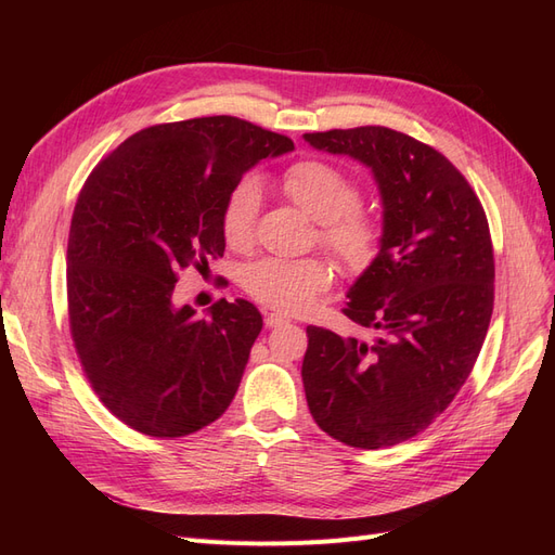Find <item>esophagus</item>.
<instances>
[{"instance_id":"esophagus-1","label":"esophagus","mask_w":555,"mask_h":555,"mask_svg":"<svg viewBox=\"0 0 555 555\" xmlns=\"http://www.w3.org/2000/svg\"><path fill=\"white\" fill-rule=\"evenodd\" d=\"M287 322H289V317H284V314H280V312H268V314H266V326H268V328L282 326V324H287Z\"/></svg>"}]
</instances>
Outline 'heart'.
Wrapping results in <instances>:
<instances>
[{
	"mask_svg": "<svg viewBox=\"0 0 555 555\" xmlns=\"http://www.w3.org/2000/svg\"><path fill=\"white\" fill-rule=\"evenodd\" d=\"M282 188L294 204L319 222V238L347 271H363L379 255L382 224L373 212L357 206L359 188L338 166L319 159L292 164ZM261 208V182L243 178L229 192L222 208L224 241L243 249L255 236ZM333 282L326 259H261L243 275L245 292L280 312H304Z\"/></svg>",
	"mask_w": 555,
	"mask_h": 555,
	"instance_id": "b5f03b06",
	"label": "heart"
}]
</instances>
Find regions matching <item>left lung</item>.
Instances as JSON below:
<instances>
[{
  "label": "left lung",
  "mask_w": 555,
  "mask_h": 555,
  "mask_svg": "<svg viewBox=\"0 0 555 555\" xmlns=\"http://www.w3.org/2000/svg\"><path fill=\"white\" fill-rule=\"evenodd\" d=\"M371 169L382 201L377 259L345 314L373 343L308 326L306 398L317 426L359 449L414 438L456 398L493 312V245L477 194L444 155L386 127L304 133Z\"/></svg>",
  "instance_id": "1"
}]
</instances>
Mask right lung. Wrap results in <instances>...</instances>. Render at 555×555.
<instances>
[{
    "instance_id": "obj_1",
    "label": "right lung",
    "mask_w": 555,
    "mask_h": 555,
    "mask_svg": "<svg viewBox=\"0 0 555 555\" xmlns=\"http://www.w3.org/2000/svg\"><path fill=\"white\" fill-rule=\"evenodd\" d=\"M292 150L238 117H194L133 133L88 178L66 249L72 338L92 389L129 428L182 438L231 405L261 312L222 298L198 319L173 289L182 268L224 255L233 184Z\"/></svg>"
}]
</instances>
